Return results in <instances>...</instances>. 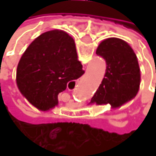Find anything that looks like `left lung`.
Here are the masks:
<instances>
[{
    "instance_id": "obj_1",
    "label": "left lung",
    "mask_w": 156,
    "mask_h": 156,
    "mask_svg": "<svg viewBox=\"0 0 156 156\" xmlns=\"http://www.w3.org/2000/svg\"><path fill=\"white\" fill-rule=\"evenodd\" d=\"M96 54L106 61L104 78L89 104L122 106L138 93L141 72L136 55L128 42L115 37L103 40Z\"/></svg>"
}]
</instances>
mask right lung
I'll return each mask as SVG.
<instances>
[{
    "label": "right lung",
    "instance_id": "obj_1",
    "mask_svg": "<svg viewBox=\"0 0 156 156\" xmlns=\"http://www.w3.org/2000/svg\"><path fill=\"white\" fill-rule=\"evenodd\" d=\"M84 74L74 39L65 31L54 29L34 40L21 57L16 81L37 95L45 110L58 104V94L69 81Z\"/></svg>",
    "mask_w": 156,
    "mask_h": 156
}]
</instances>
